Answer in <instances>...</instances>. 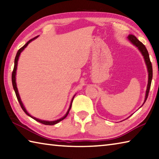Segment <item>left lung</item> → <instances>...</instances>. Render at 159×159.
<instances>
[{
  "instance_id": "left-lung-1",
  "label": "left lung",
  "mask_w": 159,
  "mask_h": 159,
  "mask_svg": "<svg viewBox=\"0 0 159 159\" xmlns=\"http://www.w3.org/2000/svg\"><path fill=\"white\" fill-rule=\"evenodd\" d=\"M128 38L129 40L131 42V43L135 44V45L138 47L139 50L141 52L142 54H143L144 61L146 62V65L147 66V69H148V72H149V80H148V85H147V91H146V96H145V100H144V103L145 102L146 100L147 99V97H148L149 95V89H150V87H151V83H152V76H153V70H152V62L150 61L149 58V55L148 51L146 48V47L144 46V44H143V43L138 40V38L135 37V35H129L128 36Z\"/></svg>"
}]
</instances>
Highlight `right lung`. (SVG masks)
Wrapping results in <instances>:
<instances>
[{"label": "right lung", "mask_w": 159, "mask_h": 159, "mask_svg": "<svg viewBox=\"0 0 159 159\" xmlns=\"http://www.w3.org/2000/svg\"><path fill=\"white\" fill-rule=\"evenodd\" d=\"M37 37H38V36H36V37L33 38H32V39H30V40L28 41L27 43H26V44H25L23 47H21V48L18 50L17 53H16V55L15 59V66H14V69H13V71H12V86H13L14 90H15V91L16 98H17V100H18V101H19V104H20V106H21V107L22 108V110H24V112L25 113H26L27 115H29V116H30V117H32L33 119H35V121L40 122V123L43 124H44V125H54V124H56L58 123V122H59V121L63 120V119H65L67 116H68V113H69V111H70V110L71 106H72V102H71V104H70V106L69 109H68V112H67V113L66 114V115L64 116L63 117L61 118L60 119H58V120H57V121H47L40 120V119H37V118L33 117V116H30V115H29V113L27 112V111L26 110V109H25V107H24L23 103H22V102H21V99H20V97H19V92H18V90H17V87H16V82H15V75H16V66H17V61H18V59H19V55H20V53H21L22 51H23L25 47H26L28 45V44H29L30 43V42H31L33 40H34V39H35ZM72 100H73V99H72Z\"/></svg>", "instance_id": "right-lung-1"}]
</instances>
